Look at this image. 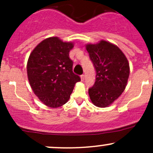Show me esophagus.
<instances>
[{"instance_id":"1","label":"esophagus","mask_w":153,"mask_h":153,"mask_svg":"<svg viewBox=\"0 0 153 153\" xmlns=\"http://www.w3.org/2000/svg\"><path fill=\"white\" fill-rule=\"evenodd\" d=\"M81 81H84V79H85V76H84V75H81Z\"/></svg>"}]
</instances>
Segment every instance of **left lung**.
Segmentation results:
<instances>
[{
  "label": "left lung",
  "mask_w": 153,
  "mask_h": 153,
  "mask_svg": "<svg viewBox=\"0 0 153 153\" xmlns=\"http://www.w3.org/2000/svg\"><path fill=\"white\" fill-rule=\"evenodd\" d=\"M86 50L96 72L94 85L89 95L94 105L106 107L124 92L129 75L127 58L117 46L101 41L87 44Z\"/></svg>",
  "instance_id": "8db88e82"
}]
</instances>
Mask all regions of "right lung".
Instances as JSON below:
<instances>
[{
  "label": "right lung",
  "mask_w": 153,
  "mask_h": 153,
  "mask_svg": "<svg viewBox=\"0 0 153 153\" xmlns=\"http://www.w3.org/2000/svg\"><path fill=\"white\" fill-rule=\"evenodd\" d=\"M73 47L72 42L52 37L41 41L29 55L27 67L29 84L40 101L49 107L65 104L75 84L81 81L72 72L73 62L69 56Z\"/></svg>",
  "instance_id": "1"
}]
</instances>
